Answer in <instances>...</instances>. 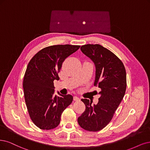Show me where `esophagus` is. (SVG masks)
I'll list each match as a JSON object with an SVG mask.
<instances>
[{"label": "esophagus", "instance_id": "1", "mask_svg": "<svg viewBox=\"0 0 150 150\" xmlns=\"http://www.w3.org/2000/svg\"><path fill=\"white\" fill-rule=\"evenodd\" d=\"M74 100L75 101H80V98H79V97H77V96H75L74 97Z\"/></svg>", "mask_w": 150, "mask_h": 150}]
</instances>
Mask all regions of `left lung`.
Instances as JSON below:
<instances>
[{
  "label": "left lung",
  "mask_w": 150,
  "mask_h": 150,
  "mask_svg": "<svg viewBox=\"0 0 150 150\" xmlns=\"http://www.w3.org/2000/svg\"><path fill=\"white\" fill-rule=\"evenodd\" d=\"M80 49L95 65L94 85L101 88V96L98 104L93 106V101L81 99L86 109L78 118V122L86 130L97 132L110 122L122 100L127 87L126 71L122 62L101 45L86 44Z\"/></svg>",
  "instance_id": "8db88e82"
}]
</instances>
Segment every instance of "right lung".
<instances>
[{"instance_id":"obj_1","label":"right lung","mask_w":150,"mask_h":150,"mask_svg":"<svg viewBox=\"0 0 150 150\" xmlns=\"http://www.w3.org/2000/svg\"><path fill=\"white\" fill-rule=\"evenodd\" d=\"M80 46L54 45L37 52L30 60L24 75L23 86L30 117L38 127L51 130L60 124L64 110L73 101L70 95H54V80L62 63Z\"/></svg>"}]
</instances>
